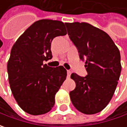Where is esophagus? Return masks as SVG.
I'll return each mask as SVG.
<instances>
[{"mask_svg": "<svg viewBox=\"0 0 127 127\" xmlns=\"http://www.w3.org/2000/svg\"><path fill=\"white\" fill-rule=\"evenodd\" d=\"M71 75V70H67V76L70 77Z\"/></svg>", "mask_w": 127, "mask_h": 127, "instance_id": "esophagus-1", "label": "esophagus"}]
</instances>
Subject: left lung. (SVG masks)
I'll return each mask as SVG.
<instances>
[{"label": "left lung", "instance_id": "8db88e82", "mask_svg": "<svg viewBox=\"0 0 127 127\" xmlns=\"http://www.w3.org/2000/svg\"><path fill=\"white\" fill-rule=\"evenodd\" d=\"M88 75L72 73L76 88L70 92L73 106L86 115L103 110L112 99L120 79L122 66L118 48L104 31L86 22L65 23Z\"/></svg>", "mask_w": 127, "mask_h": 127}]
</instances>
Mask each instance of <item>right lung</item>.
<instances>
[{
  "label": "right lung",
  "instance_id": "add662e5",
  "mask_svg": "<svg viewBox=\"0 0 127 127\" xmlns=\"http://www.w3.org/2000/svg\"><path fill=\"white\" fill-rule=\"evenodd\" d=\"M64 22L40 20L29 27L12 46L7 62L10 89L18 105L32 115L47 113L55 103V95L66 78V70L44 64L52 58L51 44L64 36Z\"/></svg>",
  "mask_w": 127,
  "mask_h": 127
}]
</instances>
